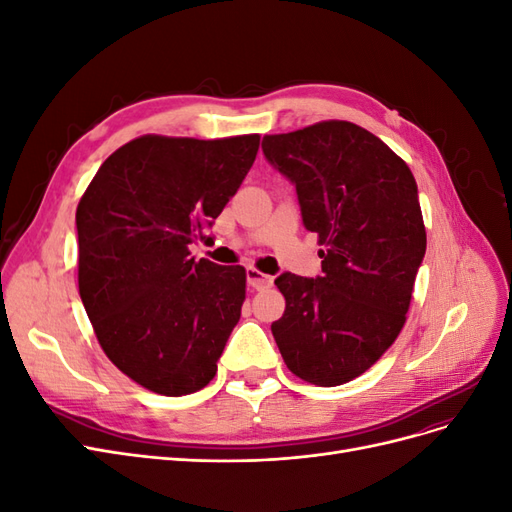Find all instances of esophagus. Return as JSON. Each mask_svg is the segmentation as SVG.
<instances>
[{
    "label": "esophagus",
    "mask_w": 512,
    "mask_h": 512,
    "mask_svg": "<svg viewBox=\"0 0 512 512\" xmlns=\"http://www.w3.org/2000/svg\"><path fill=\"white\" fill-rule=\"evenodd\" d=\"M245 275H247V284H250V286L256 288V290H265V288H269V286L273 284V277H271V275L260 273V271L254 269V267H247Z\"/></svg>",
    "instance_id": "34e87169"
}]
</instances>
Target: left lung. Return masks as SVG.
<instances>
[{
    "instance_id": "1",
    "label": "left lung",
    "mask_w": 512,
    "mask_h": 512,
    "mask_svg": "<svg viewBox=\"0 0 512 512\" xmlns=\"http://www.w3.org/2000/svg\"><path fill=\"white\" fill-rule=\"evenodd\" d=\"M269 164L297 188L303 226L318 235L322 275L282 273L286 312L271 324L294 376L354 380L395 342L427 235L408 164L350 121L262 138Z\"/></svg>"
}]
</instances>
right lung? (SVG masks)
I'll use <instances>...</instances> for the list:
<instances>
[{
	"label": "right lung",
	"instance_id": "right-lung-1",
	"mask_svg": "<svg viewBox=\"0 0 512 512\" xmlns=\"http://www.w3.org/2000/svg\"><path fill=\"white\" fill-rule=\"evenodd\" d=\"M260 145L147 134L108 156L76 207L79 292L108 359L166 397L213 380L241 318L245 269L190 256Z\"/></svg>",
	"mask_w": 512,
	"mask_h": 512
}]
</instances>
